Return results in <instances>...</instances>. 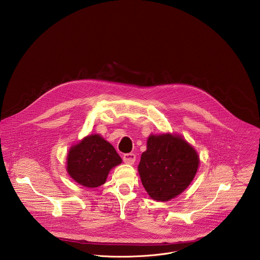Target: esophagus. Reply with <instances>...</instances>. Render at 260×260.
Wrapping results in <instances>:
<instances>
[{
  "mask_svg": "<svg viewBox=\"0 0 260 260\" xmlns=\"http://www.w3.org/2000/svg\"><path fill=\"white\" fill-rule=\"evenodd\" d=\"M136 160V155L134 153H126L123 155V161L127 164H133Z\"/></svg>",
  "mask_w": 260,
  "mask_h": 260,
  "instance_id": "34e87169",
  "label": "esophagus"
}]
</instances>
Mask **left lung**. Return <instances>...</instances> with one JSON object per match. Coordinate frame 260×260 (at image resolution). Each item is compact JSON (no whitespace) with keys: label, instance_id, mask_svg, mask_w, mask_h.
<instances>
[{"label":"left lung","instance_id":"8db88e82","mask_svg":"<svg viewBox=\"0 0 260 260\" xmlns=\"http://www.w3.org/2000/svg\"><path fill=\"white\" fill-rule=\"evenodd\" d=\"M198 164L196 151L181 137L151 135L138 171L150 197L156 201H168L191 183Z\"/></svg>","mask_w":260,"mask_h":260}]
</instances>
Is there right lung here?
<instances>
[{"mask_svg":"<svg viewBox=\"0 0 260 260\" xmlns=\"http://www.w3.org/2000/svg\"><path fill=\"white\" fill-rule=\"evenodd\" d=\"M121 162L111 144L96 134L85 137L70 149L67 170L79 184L94 188L104 184L110 169Z\"/></svg>","mask_w":260,"mask_h":260,"instance_id":"add662e5","label":"right lung"}]
</instances>
